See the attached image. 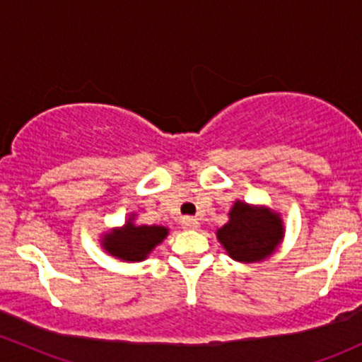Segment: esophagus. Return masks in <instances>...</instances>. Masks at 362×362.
Here are the masks:
<instances>
[{
    "label": "esophagus",
    "mask_w": 362,
    "mask_h": 362,
    "mask_svg": "<svg viewBox=\"0 0 362 362\" xmlns=\"http://www.w3.org/2000/svg\"><path fill=\"white\" fill-rule=\"evenodd\" d=\"M182 227H184V229H197V227H199V222H197L196 218H192V216H184V218H182Z\"/></svg>",
    "instance_id": "1"
}]
</instances>
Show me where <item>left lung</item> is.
Segmentation results:
<instances>
[{
    "label": "left lung",
    "mask_w": 362,
    "mask_h": 362,
    "mask_svg": "<svg viewBox=\"0 0 362 362\" xmlns=\"http://www.w3.org/2000/svg\"><path fill=\"white\" fill-rule=\"evenodd\" d=\"M284 226L279 213L271 208L251 206L235 201L229 211V222L216 230V238L230 258L253 264L271 257L283 241Z\"/></svg>",
    "instance_id": "1"
}]
</instances>
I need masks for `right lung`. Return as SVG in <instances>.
Listing matches in <instances>:
<instances>
[{
  "mask_svg": "<svg viewBox=\"0 0 362 362\" xmlns=\"http://www.w3.org/2000/svg\"><path fill=\"white\" fill-rule=\"evenodd\" d=\"M130 215L123 227L109 230L102 238V248L123 262H142L163 239L168 229L163 226H135Z\"/></svg>",
  "mask_w": 362,
  "mask_h": 362,
  "instance_id": "obj_1",
  "label": "right lung"
}]
</instances>
